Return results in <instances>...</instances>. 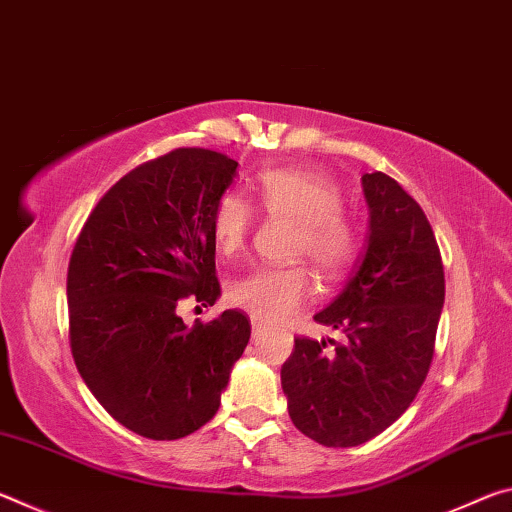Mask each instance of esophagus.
<instances>
[{
    "mask_svg": "<svg viewBox=\"0 0 512 512\" xmlns=\"http://www.w3.org/2000/svg\"><path fill=\"white\" fill-rule=\"evenodd\" d=\"M250 325H253V336H259V334H262L264 329H266V327H264L262 323H259V320H255V318L250 320Z\"/></svg>",
    "mask_w": 512,
    "mask_h": 512,
    "instance_id": "obj_1",
    "label": "esophagus"
}]
</instances>
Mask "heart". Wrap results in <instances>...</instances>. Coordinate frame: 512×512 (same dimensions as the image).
Segmentation results:
<instances>
[{"label": "heart", "mask_w": 512, "mask_h": 512, "mask_svg": "<svg viewBox=\"0 0 512 512\" xmlns=\"http://www.w3.org/2000/svg\"><path fill=\"white\" fill-rule=\"evenodd\" d=\"M255 198L262 212L296 219L293 255L307 257L320 275L336 277L359 250L357 225L341 210L343 194L332 180L305 169H264L255 178ZM255 212L239 194H223L212 212L214 244L235 257L246 246ZM311 293L302 266L257 268L232 280L228 300L262 323H280L305 305Z\"/></svg>", "instance_id": "obj_1"}]
</instances>
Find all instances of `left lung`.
Here are the masks:
<instances>
[{"label":"left lung","mask_w":512,"mask_h":512,"mask_svg":"<svg viewBox=\"0 0 512 512\" xmlns=\"http://www.w3.org/2000/svg\"><path fill=\"white\" fill-rule=\"evenodd\" d=\"M368 246L316 323L345 343L296 339L282 391L296 427L325 447H357L409 409L427 379L445 302L443 259L422 207L386 173H363Z\"/></svg>","instance_id":"1"}]
</instances>
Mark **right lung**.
Segmentation results:
<instances>
[{
	"label": "right lung",
	"mask_w": 512,
	"mask_h": 512,
	"mask_svg": "<svg viewBox=\"0 0 512 512\" xmlns=\"http://www.w3.org/2000/svg\"><path fill=\"white\" fill-rule=\"evenodd\" d=\"M239 164L210 149H176L112 185L85 221L67 268L69 345L92 395L126 429L185 438L219 411L250 339L225 309L187 327L178 302L221 296L212 212Z\"/></svg>",
	"instance_id": "obj_1"
}]
</instances>
